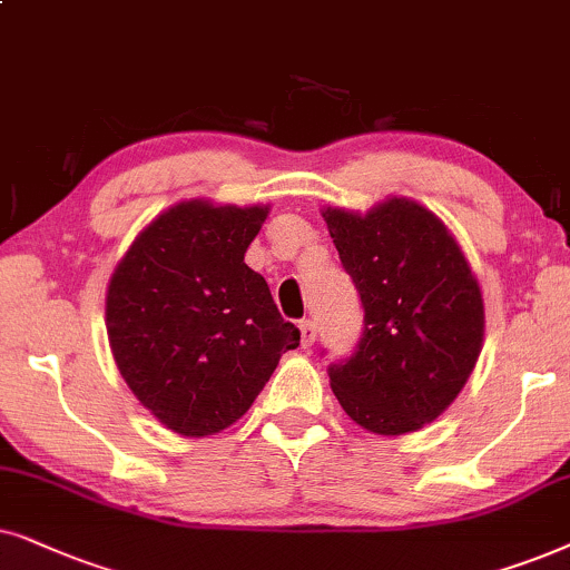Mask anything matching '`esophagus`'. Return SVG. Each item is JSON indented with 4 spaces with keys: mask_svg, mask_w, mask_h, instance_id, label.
<instances>
[{
    "mask_svg": "<svg viewBox=\"0 0 570 570\" xmlns=\"http://www.w3.org/2000/svg\"><path fill=\"white\" fill-rule=\"evenodd\" d=\"M299 331H302V346H305V348L313 346L315 338H317V325L313 321H302Z\"/></svg>",
    "mask_w": 570,
    "mask_h": 570,
    "instance_id": "34e87169",
    "label": "esophagus"
}]
</instances>
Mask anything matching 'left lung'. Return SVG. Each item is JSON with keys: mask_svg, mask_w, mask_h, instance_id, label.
<instances>
[{"mask_svg": "<svg viewBox=\"0 0 570 570\" xmlns=\"http://www.w3.org/2000/svg\"><path fill=\"white\" fill-rule=\"evenodd\" d=\"M323 218L364 309L354 352L328 367L331 389L364 430H420L472 375L484 336L480 284L420 203L391 197L367 216L328 208Z\"/></svg>", "mask_w": 570, "mask_h": 570, "instance_id": "obj_1", "label": "left lung"}]
</instances>
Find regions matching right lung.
<instances>
[{
  "mask_svg": "<svg viewBox=\"0 0 570 570\" xmlns=\"http://www.w3.org/2000/svg\"><path fill=\"white\" fill-rule=\"evenodd\" d=\"M268 208L179 203L114 271L106 331L117 367L166 428L206 438L253 406L281 354L299 346L268 284L245 263Z\"/></svg>",
  "mask_w": 570,
  "mask_h": 570,
  "instance_id": "add662e5",
  "label": "right lung"
}]
</instances>
